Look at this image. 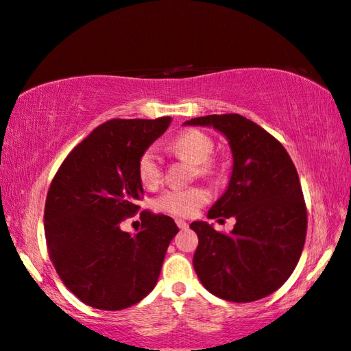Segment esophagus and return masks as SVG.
I'll list each match as a JSON object with an SVG mask.
<instances>
[{"label": "esophagus", "instance_id": "1", "mask_svg": "<svg viewBox=\"0 0 351 351\" xmlns=\"http://www.w3.org/2000/svg\"><path fill=\"white\" fill-rule=\"evenodd\" d=\"M176 226L180 227L181 230H184V229H187V227H189V224H187L184 219H176Z\"/></svg>", "mask_w": 351, "mask_h": 351}]
</instances>
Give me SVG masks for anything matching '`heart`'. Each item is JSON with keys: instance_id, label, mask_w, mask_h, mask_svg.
I'll list each match as a JSON object with an SVG mask.
<instances>
[{"instance_id": "1", "label": "heart", "mask_w": 351, "mask_h": 351, "mask_svg": "<svg viewBox=\"0 0 351 351\" xmlns=\"http://www.w3.org/2000/svg\"><path fill=\"white\" fill-rule=\"evenodd\" d=\"M169 149L182 159L195 164V173L208 176L215 171L211 162L215 145L208 135L200 130H186L170 141ZM136 173L141 184L156 187L164 176L162 159L154 147H147L138 157ZM210 199L208 191L202 186L170 187L156 199V208L173 216H192Z\"/></svg>"}]
</instances>
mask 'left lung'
<instances>
[{
    "label": "left lung",
    "mask_w": 351,
    "mask_h": 351,
    "mask_svg": "<svg viewBox=\"0 0 351 351\" xmlns=\"http://www.w3.org/2000/svg\"><path fill=\"white\" fill-rule=\"evenodd\" d=\"M187 125H213L229 140L234 167L229 187L208 218L234 216L230 234L195 221L194 269L211 294L253 302L280 288L299 263L307 235V208L298 170L283 145L240 114L195 117Z\"/></svg>",
    "instance_id": "left-lung-1"
}]
</instances>
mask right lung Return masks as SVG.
Segmentation results:
<instances>
[{
    "label": "right lung",
    "instance_id": "obj_1",
    "mask_svg": "<svg viewBox=\"0 0 351 351\" xmlns=\"http://www.w3.org/2000/svg\"><path fill=\"white\" fill-rule=\"evenodd\" d=\"M159 119H111L79 143L47 191L44 234L63 285L84 304L122 310L145 299L178 234L170 216L140 213L136 235L121 230L143 199L138 157L167 128Z\"/></svg>",
    "mask_w": 351,
    "mask_h": 351
}]
</instances>
